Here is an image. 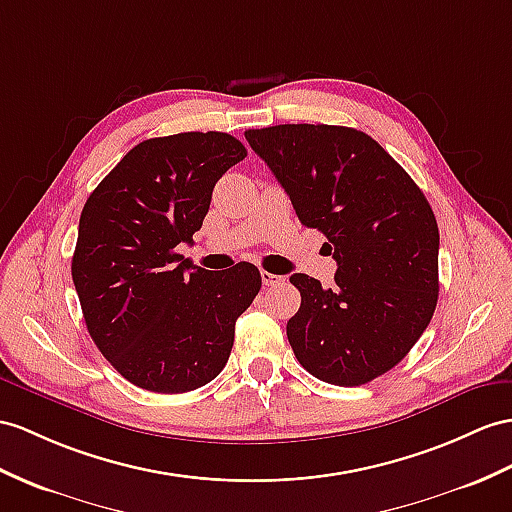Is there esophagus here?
Here are the masks:
<instances>
[{"instance_id": "esophagus-1", "label": "esophagus", "mask_w": 512, "mask_h": 512, "mask_svg": "<svg viewBox=\"0 0 512 512\" xmlns=\"http://www.w3.org/2000/svg\"><path fill=\"white\" fill-rule=\"evenodd\" d=\"M260 278H263V284L265 286H276V284H282L284 278L282 276H276V273H269V271H260Z\"/></svg>"}]
</instances>
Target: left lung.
Returning <instances> with one entry per match:
<instances>
[{
    "label": "left lung",
    "mask_w": 512,
    "mask_h": 512,
    "mask_svg": "<svg viewBox=\"0 0 512 512\" xmlns=\"http://www.w3.org/2000/svg\"><path fill=\"white\" fill-rule=\"evenodd\" d=\"M245 139L336 260L330 289L291 276L302 306L286 336L299 365L339 386L382 376L413 350L439 299V226L426 195L354 128L284 123Z\"/></svg>",
    "instance_id": "1"
}]
</instances>
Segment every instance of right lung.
I'll use <instances>...</instances> for the list:
<instances>
[{"label":"right lung","mask_w":512,"mask_h":512,"mask_svg":"<svg viewBox=\"0 0 512 512\" xmlns=\"http://www.w3.org/2000/svg\"><path fill=\"white\" fill-rule=\"evenodd\" d=\"M247 156L226 132H182L132 147L80 215L71 276L97 350L128 382L186 393L226 367L234 323L260 271L221 273L176 252L202 228L217 180Z\"/></svg>","instance_id":"1"}]
</instances>
